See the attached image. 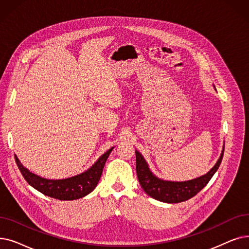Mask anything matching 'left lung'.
I'll list each match as a JSON object with an SVG mask.
<instances>
[{"instance_id":"obj_1","label":"left lung","mask_w":249,"mask_h":249,"mask_svg":"<svg viewBox=\"0 0 249 249\" xmlns=\"http://www.w3.org/2000/svg\"><path fill=\"white\" fill-rule=\"evenodd\" d=\"M136 155V173L138 181L142 185L144 192L150 197L157 200L168 202V203H178L185 201L193 197L209 183L213 174L219 169L221 161L224 156V146L221 153L220 159L215 165L208 172L207 174L198 178L192 179L184 182L166 181L155 176L148 168V165L144 158L139 151L135 150Z\"/></svg>"}]
</instances>
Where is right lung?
<instances>
[{
    "mask_svg": "<svg viewBox=\"0 0 249 249\" xmlns=\"http://www.w3.org/2000/svg\"><path fill=\"white\" fill-rule=\"evenodd\" d=\"M113 148L114 147H111L109 150L106 151L88 171L76 176L59 180L46 179L34 174V173H31L29 170L23 167L16 155L15 160L21 174H22L29 185L47 196L60 200H74L88 196L98 185L106 160L109 158Z\"/></svg>",
    "mask_w": 249,
    "mask_h": 249,
    "instance_id": "obj_1",
    "label": "right lung"
}]
</instances>
